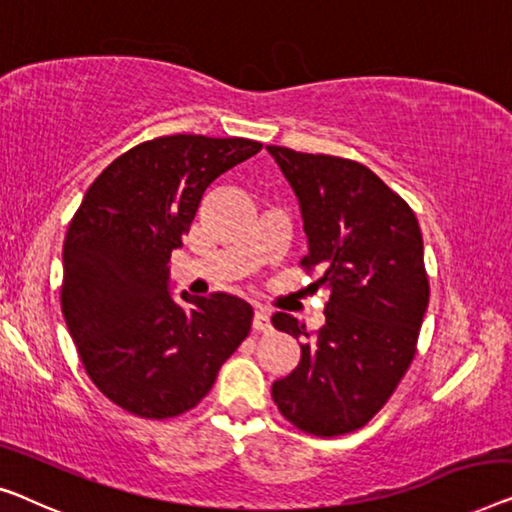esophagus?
<instances>
[{"label": "esophagus", "mask_w": 512, "mask_h": 512, "mask_svg": "<svg viewBox=\"0 0 512 512\" xmlns=\"http://www.w3.org/2000/svg\"><path fill=\"white\" fill-rule=\"evenodd\" d=\"M253 329L259 331V333H266V331L273 329V324H271V312H269V310H266V308H257V310H255Z\"/></svg>", "instance_id": "34e87169"}]
</instances>
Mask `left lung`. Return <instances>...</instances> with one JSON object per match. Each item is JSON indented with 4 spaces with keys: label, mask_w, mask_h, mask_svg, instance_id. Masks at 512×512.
I'll use <instances>...</instances> for the list:
<instances>
[{
    "label": "left lung",
    "mask_w": 512,
    "mask_h": 512,
    "mask_svg": "<svg viewBox=\"0 0 512 512\" xmlns=\"http://www.w3.org/2000/svg\"><path fill=\"white\" fill-rule=\"evenodd\" d=\"M299 200L308 255L329 292L315 335L276 312L273 326L303 340L301 361L271 395L303 432L358 430L391 398L416 354L430 285L414 211L354 160L266 147Z\"/></svg>",
    "instance_id": "obj_1"
}]
</instances>
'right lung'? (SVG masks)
I'll use <instances>...</instances> for the list:
<instances>
[{
	"label": "right lung",
	"instance_id": "1",
	"mask_svg": "<svg viewBox=\"0 0 512 512\" xmlns=\"http://www.w3.org/2000/svg\"><path fill=\"white\" fill-rule=\"evenodd\" d=\"M259 149L243 137L142 142L98 174L68 225L66 326L98 391L135 416L193 409L250 333L253 308L239 296L181 292L177 301L170 255L204 190Z\"/></svg>",
	"mask_w": 512,
	"mask_h": 512
}]
</instances>
